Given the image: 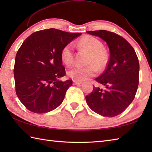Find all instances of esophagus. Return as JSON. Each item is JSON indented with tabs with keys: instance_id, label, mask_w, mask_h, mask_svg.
<instances>
[{
	"instance_id": "1",
	"label": "esophagus",
	"mask_w": 152,
	"mask_h": 152,
	"mask_svg": "<svg viewBox=\"0 0 152 152\" xmlns=\"http://www.w3.org/2000/svg\"><path fill=\"white\" fill-rule=\"evenodd\" d=\"M74 85H79V84H82V82H80V81H76V80H74L73 81Z\"/></svg>"
}]
</instances>
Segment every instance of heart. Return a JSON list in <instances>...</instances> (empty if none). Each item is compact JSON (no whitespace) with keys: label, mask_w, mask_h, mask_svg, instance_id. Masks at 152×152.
Segmentation results:
<instances>
[{"label":"heart","mask_w":152,"mask_h":152,"mask_svg":"<svg viewBox=\"0 0 152 152\" xmlns=\"http://www.w3.org/2000/svg\"><path fill=\"white\" fill-rule=\"evenodd\" d=\"M75 46L79 49H85L89 51L88 63L86 66H76L70 69L68 74L76 81H83L95 76L97 72V68L101 70L108 63V56L103 44L97 38L92 36L82 37ZM61 59L67 66L72 65L74 61V49L72 44H66L61 51Z\"/></svg>","instance_id":"b5f03b06"}]
</instances>
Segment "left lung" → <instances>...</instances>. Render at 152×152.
I'll return each mask as SVG.
<instances>
[{
	"instance_id": "1",
	"label": "left lung",
	"mask_w": 152,
	"mask_h": 152,
	"mask_svg": "<svg viewBox=\"0 0 152 152\" xmlns=\"http://www.w3.org/2000/svg\"><path fill=\"white\" fill-rule=\"evenodd\" d=\"M106 42L110 59L105 71L95 78L103 87L93 86L86 96L93 111L105 117L121 114L134 99L139 82V62L134 48L124 38L106 30L87 31Z\"/></svg>"
}]
</instances>
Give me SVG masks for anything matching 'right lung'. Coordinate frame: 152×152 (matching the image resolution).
Returning a JSON list of instances; mask_svg holds the SVG:
<instances>
[{
  "mask_svg": "<svg viewBox=\"0 0 152 152\" xmlns=\"http://www.w3.org/2000/svg\"><path fill=\"white\" fill-rule=\"evenodd\" d=\"M81 34L49 28L34 32L23 42L15 56L14 74L16 95L28 110L43 114L63 102L72 81L59 80L66 74L61 51Z\"/></svg>",
  "mask_w": 152,
  "mask_h": 152,
  "instance_id": "obj_1",
  "label": "right lung"
}]
</instances>
